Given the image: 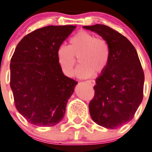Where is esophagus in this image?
Masks as SVG:
<instances>
[{"label":"esophagus","instance_id":"1","mask_svg":"<svg viewBox=\"0 0 152 152\" xmlns=\"http://www.w3.org/2000/svg\"><path fill=\"white\" fill-rule=\"evenodd\" d=\"M86 82H87V83L92 86H94L95 85V81L94 80H87Z\"/></svg>","mask_w":152,"mask_h":152}]
</instances>
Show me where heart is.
Wrapping results in <instances>:
<instances>
[{
	"mask_svg": "<svg viewBox=\"0 0 152 152\" xmlns=\"http://www.w3.org/2000/svg\"><path fill=\"white\" fill-rule=\"evenodd\" d=\"M57 57L63 73L69 77L74 75L78 58L80 65L76 70V75L86 78L94 73L104 72L109 64L110 51L106 40L81 30L71 37L69 45L59 48Z\"/></svg>",
	"mask_w": 152,
	"mask_h": 152,
	"instance_id": "heart-1",
	"label": "heart"
}]
</instances>
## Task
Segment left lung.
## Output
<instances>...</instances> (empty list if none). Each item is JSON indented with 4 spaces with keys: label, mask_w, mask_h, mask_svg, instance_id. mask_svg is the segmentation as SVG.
<instances>
[{
    "label": "left lung",
    "mask_w": 152,
    "mask_h": 152,
    "mask_svg": "<svg viewBox=\"0 0 152 152\" xmlns=\"http://www.w3.org/2000/svg\"><path fill=\"white\" fill-rule=\"evenodd\" d=\"M83 27L106 40L110 51L107 67L95 80L89 113L96 124L115 129L130 122L142 102L143 70L135 48L120 33L104 24Z\"/></svg>",
    "instance_id": "left-lung-1"
}]
</instances>
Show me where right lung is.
<instances>
[{"label":"right lung","instance_id":"obj_1","mask_svg":"<svg viewBox=\"0 0 152 152\" xmlns=\"http://www.w3.org/2000/svg\"><path fill=\"white\" fill-rule=\"evenodd\" d=\"M76 26H47L26 35L10 61L15 107L30 124L53 126L61 121L77 82L66 77L57 52Z\"/></svg>","mask_w":152,"mask_h":152}]
</instances>
